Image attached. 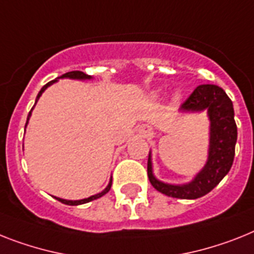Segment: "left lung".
I'll return each instance as SVG.
<instances>
[{
    "mask_svg": "<svg viewBox=\"0 0 254 254\" xmlns=\"http://www.w3.org/2000/svg\"><path fill=\"white\" fill-rule=\"evenodd\" d=\"M179 110L183 113L206 112L210 122L206 163L188 183H165L157 179L153 174L152 152H149L148 178L153 187L169 197L194 200L202 197L217 187L231 169L238 140V127L234 119L232 101L218 85H198Z\"/></svg>",
    "mask_w": 254,
    "mask_h": 254,
    "instance_id": "1",
    "label": "left lung"
}]
</instances>
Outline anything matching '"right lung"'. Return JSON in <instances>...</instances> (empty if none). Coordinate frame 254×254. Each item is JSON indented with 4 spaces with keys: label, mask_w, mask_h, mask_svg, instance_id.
Returning a JSON list of instances; mask_svg holds the SVG:
<instances>
[{
    "label": "right lung",
    "mask_w": 254,
    "mask_h": 254,
    "mask_svg": "<svg viewBox=\"0 0 254 254\" xmlns=\"http://www.w3.org/2000/svg\"><path fill=\"white\" fill-rule=\"evenodd\" d=\"M58 79H72V80H91L92 76H89V75L84 74V72H81V71H70V72H66V74H64V75H62V76L57 77V79H54V80L49 81L48 84H45L43 88H41V91H40L39 94H37L36 101H35V105L37 104V101H39V98L41 97V94H43L44 92H45V89H47V88H49L50 85H53L54 83H57V81H58ZM35 105H33V108H35ZM33 108L31 109V112H29L28 117H27L26 127H27V125H28V121H29V118H31V114H32ZM112 182H113V179H112V178H110V182H109V184H108V186H106V188H105L104 190H101L100 193L93 194V196H91V197L81 198V200H64V198H60V197H54V198H57V200L61 201L62 204H66V205H81V204H87V202H89V201L97 200V198L102 197L104 194L108 193L109 190H110V188H112Z\"/></svg>",
    "instance_id": "obj_1"
}]
</instances>
